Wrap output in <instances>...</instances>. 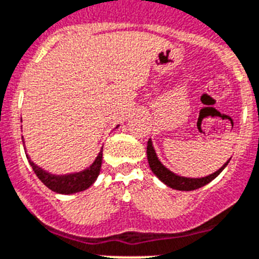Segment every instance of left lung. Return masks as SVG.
I'll return each instance as SVG.
<instances>
[{"mask_svg":"<svg viewBox=\"0 0 259 259\" xmlns=\"http://www.w3.org/2000/svg\"><path fill=\"white\" fill-rule=\"evenodd\" d=\"M147 156H148V162H149V166H151L152 171L156 174L161 181H162L165 185H167L171 189L181 190V191H191V190H196L199 187H203L204 185L211 182L212 180H215L219 174L222 173L223 169H224L228 162L225 163L224 166L220 167V169L213 174H209L208 177H204V178H185V177H180L177 174L171 173L170 170H167L166 167L163 166L162 163L158 161L156 153H154V149L152 147L151 140L148 141L147 145Z\"/></svg>","mask_w":259,"mask_h":259,"instance_id":"8db88e82","label":"left lung"}]
</instances>
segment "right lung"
I'll list each match as a JSON object with an SVG mask.
<instances>
[{"label": "right lung", "instance_id": "right-lung-1", "mask_svg": "<svg viewBox=\"0 0 259 259\" xmlns=\"http://www.w3.org/2000/svg\"><path fill=\"white\" fill-rule=\"evenodd\" d=\"M27 156V154H26ZM27 160L30 162L31 167L37 176V178L41 182L51 189L55 193L59 194H74L83 191V190L89 189L92 186L94 181L97 180V177L99 176L101 171V165H102V151L99 152L98 157L96 161L92 163V166L88 167L83 171L74 174H68V176H54V174L47 173L46 170L35 165L32 161L30 160V157L27 156Z\"/></svg>", "mask_w": 259, "mask_h": 259}]
</instances>
